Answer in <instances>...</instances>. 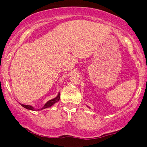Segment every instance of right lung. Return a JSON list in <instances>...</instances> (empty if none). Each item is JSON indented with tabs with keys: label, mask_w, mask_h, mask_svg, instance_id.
<instances>
[{
	"label": "right lung",
	"mask_w": 147,
	"mask_h": 147,
	"mask_svg": "<svg viewBox=\"0 0 147 147\" xmlns=\"http://www.w3.org/2000/svg\"><path fill=\"white\" fill-rule=\"evenodd\" d=\"M59 98H60V94L59 93V94H58V95H57V96H56V97H55V98H53V99L50 100L49 101H48V102H47V103H46V104H45V105H44L43 107L41 108V110H42V109H45V108H47L51 107V106L52 105H53L54 104L56 103V102L59 101ZM21 104V105L22 106H23V107L27 108V109H28V110H35V109H34V108L32 107L31 106H29V105H25V104Z\"/></svg>",
	"instance_id": "right-lung-1"
}]
</instances>
